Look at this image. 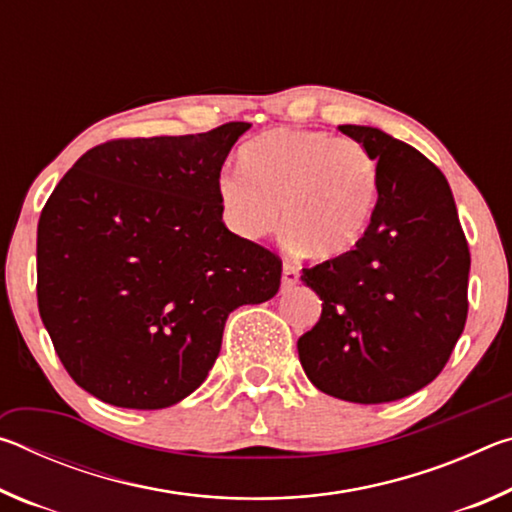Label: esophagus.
<instances>
[{
	"mask_svg": "<svg viewBox=\"0 0 512 512\" xmlns=\"http://www.w3.org/2000/svg\"><path fill=\"white\" fill-rule=\"evenodd\" d=\"M298 266H293L291 262H284V266H282V287L284 289H291V287H296L298 284Z\"/></svg>",
	"mask_w": 512,
	"mask_h": 512,
	"instance_id": "34e87169",
	"label": "esophagus"
}]
</instances>
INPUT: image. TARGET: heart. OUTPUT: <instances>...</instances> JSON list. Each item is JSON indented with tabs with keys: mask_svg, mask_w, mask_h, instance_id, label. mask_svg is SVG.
Wrapping results in <instances>:
<instances>
[{
	"mask_svg": "<svg viewBox=\"0 0 512 512\" xmlns=\"http://www.w3.org/2000/svg\"><path fill=\"white\" fill-rule=\"evenodd\" d=\"M241 168L216 180L235 235L259 239L280 223L293 246L318 259L352 253L377 201V169L363 146L327 131L277 128L241 149Z\"/></svg>",
	"mask_w": 512,
	"mask_h": 512,
	"instance_id": "b5f03b06",
	"label": "heart"
}]
</instances>
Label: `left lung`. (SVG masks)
Masks as SVG:
<instances>
[{
  "instance_id": "1",
  "label": "left lung",
  "mask_w": 512,
  "mask_h": 512,
  "mask_svg": "<svg viewBox=\"0 0 512 512\" xmlns=\"http://www.w3.org/2000/svg\"><path fill=\"white\" fill-rule=\"evenodd\" d=\"M377 162V205L352 253L302 268L323 314L298 339L318 391L395 402L440 375L467 318L470 250L447 178L372 126H339Z\"/></svg>"
}]
</instances>
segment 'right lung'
<instances>
[{"label":"right lung","instance_id":"add662e5","mask_svg":"<svg viewBox=\"0 0 512 512\" xmlns=\"http://www.w3.org/2000/svg\"><path fill=\"white\" fill-rule=\"evenodd\" d=\"M250 128L112 140L83 153L38 223V309L76 384L167 409L203 384L230 311L280 289L282 262L221 221L216 180Z\"/></svg>","mask_w":512,"mask_h":512}]
</instances>
